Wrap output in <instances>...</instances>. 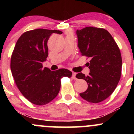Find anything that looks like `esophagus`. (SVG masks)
I'll use <instances>...</instances> for the list:
<instances>
[{
  "label": "esophagus",
  "mask_w": 134,
  "mask_h": 134,
  "mask_svg": "<svg viewBox=\"0 0 134 134\" xmlns=\"http://www.w3.org/2000/svg\"><path fill=\"white\" fill-rule=\"evenodd\" d=\"M72 79H75L76 80L77 79V77H76V73H75V72H73L72 73Z\"/></svg>",
  "instance_id": "1"
}]
</instances>
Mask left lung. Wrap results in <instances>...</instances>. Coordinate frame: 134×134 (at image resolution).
I'll return each mask as SVG.
<instances>
[{
	"mask_svg": "<svg viewBox=\"0 0 134 134\" xmlns=\"http://www.w3.org/2000/svg\"><path fill=\"white\" fill-rule=\"evenodd\" d=\"M76 34L81 55L91 58L87 63L89 76L82 72L76 75L88 85L80 96L88 102L98 103L110 96L119 82L122 65L120 51L110 33L104 29L86 27L77 30Z\"/></svg>",
	"mask_w": 134,
	"mask_h": 134,
	"instance_id": "left-lung-1",
	"label": "left lung"
}]
</instances>
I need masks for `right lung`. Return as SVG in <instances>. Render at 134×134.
Returning a JSON list of instances; mask_svg holds the SVG:
<instances>
[{"label": "right lung", "mask_w": 134, "mask_h": 134, "mask_svg": "<svg viewBox=\"0 0 134 134\" xmlns=\"http://www.w3.org/2000/svg\"><path fill=\"white\" fill-rule=\"evenodd\" d=\"M52 33L62 34L59 30L36 29L20 36L10 59V69L17 86L22 94L32 103L44 105L57 96L60 79L70 77L72 72L66 69L52 71L43 68L48 55L47 42Z\"/></svg>", "instance_id": "1"}]
</instances>
